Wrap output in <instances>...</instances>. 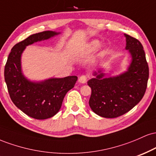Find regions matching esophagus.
<instances>
[{"instance_id":"obj_1","label":"esophagus","mask_w":156,"mask_h":156,"mask_svg":"<svg viewBox=\"0 0 156 156\" xmlns=\"http://www.w3.org/2000/svg\"><path fill=\"white\" fill-rule=\"evenodd\" d=\"M87 76H84V75L80 76L79 78V79H78V81L81 83H85L86 82H87Z\"/></svg>"}]
</instances>
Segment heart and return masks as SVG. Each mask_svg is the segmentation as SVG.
Segmentation results:
<instances>
[{"mask_svg":"<svg viewBox=\"0 0 156 156\" xmlns=\"http://www.w3.org/2000/svg\"><path fill=\"white\" fill-rule=\"evenodd\" d=\"M100 42L98 41H92L90 44H89V50L91 51H94L99 47Z\"/></svg>","mask_w":156,"mask_h":156,"instance_id":"obj_1","label":"heart"}]
</instances>
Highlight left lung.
<instances>
[{"instance_id":"8db88e82","label":"left lung","mask_w":156,"mask_h":156,"mask_svg":"<svg viewBox=\"0 0 156 156\" xmlns=\"http://www.w3.org/2000/svg\"><path fill=\"white\" fill-rule=\"evenodd\" d=\"M125 37V48L132 57L128 71L108 78L95 73L96 78L87 82L92 89L89 106L102 117L116 118L129 112L142 99L147 87L149 67L142 44L134 37Z\"/></svg>"}]
</instances>
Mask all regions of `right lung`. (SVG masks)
I'll use <instances>...</instances> for the list:
<instances>
[{
  "mask_svg": "<svg viewBox=\"0 0 156 156\" xmlns=\"http://www.w3.org/2000/svg\"><path fill=\"white\" fill-rule=\"evenodd\" d=\"M58 34L47 31L29 36L12 48L5 65L4 78L11 100L23 113L34 119H45L56 114L64 96L78 80V77L73 76L35 83L22 74L20 58L26 46Z\"/></svg>",
  "mask_w": 156,
  "mask_h": 156,
  "instance_id": "add662e5",
  "label": "right lung"
}]
</instances>
